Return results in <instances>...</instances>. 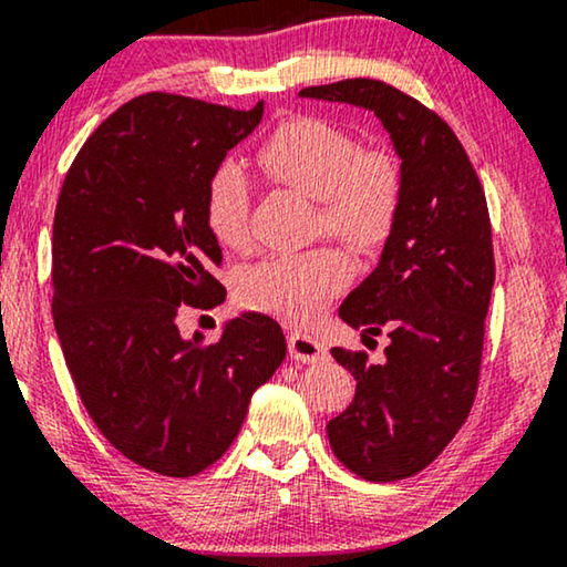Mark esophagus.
I'll return each mask as SVG.
<instances>
[{"instance_id": "obj_1", "label": "esophagus", "mask_w": 567, "mask_h": 567, "mask_svg": "<svg viewBox=\"0 0 567 567\" xmlns=\"http://www.w3.org/2000/svg\"><path fill=\"white\" fill-rule=\"evenodd\" d=\"M290 357L302 364H316L323 359V343L308 331L290 333Z\"/></svg>"}]
</instances>
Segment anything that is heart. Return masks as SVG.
Masks as SVG:
<instances>
[{
	"mask_svg": "<svg viewBox=\"0 0 567 567\" xmlns=\"http://www.w3.org/2000/svg\"><path fill=\"white\" fill-rule=\"evenodd\" d=\"M272 183L318 203L320 229L353 247H377L402 208L404 173L390 150H361L349 132L323 120L285 122L257 152ZM251 183L236 163H221L206 188V224L224 247L249 244ZM349 257L336 247L272 255L244 267L236 298L244 308L306 320L349 280Z\"/></svg>",
	"mask_w": 567,
	"mask_h": 567,
	"instance_id": "b5f03b06",
	"label": "heart"
}]
</instances>
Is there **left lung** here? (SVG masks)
I'll use <instances>...</instances> for the list:
<instances>
[{
    "mask_svg": "<svg viewBox=\"0 0 567 567\" xmlns=\"http://www.w3.org/2000/svg\"><path fill=\"white\" fill-rule=\"evenodd\" d=\"M300 96L367 109L402 163V208L379 265L338 308L364 341L386 331L390 346L379 364L331 349L357 379V394L326 425L346 468L386 484L433 463L476 396L494 287L486 196L451 126L394 86L349 79Z\"/></svg>",
    "mask_w": 567,
    "mask_h": 567,
    "instance_id": "left-lung-1",
    "label": "left lung"
}]
</instances>
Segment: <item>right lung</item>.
I'll use <instances>...</instances> for the list:
<instances>
[{"instance_id":"obj_1","label":"right lung","mask_w":567,"mask_h":567,"mask_svg":"<svg viewBox=\"0 0 567 567\" xmlns=\"http://www.w3.org/2000/svg\"><path fill=\"white\" fill-rule=\"evenodd\" d=\"M265 112L145 94L101 122L68 171L53 221V320L83 408L116 451L196 476L229 451L257 386L282 364L277 320L241 312L183 338V306L214 308L221 247L206 188Z\"/></svg>"}]
</instances>
